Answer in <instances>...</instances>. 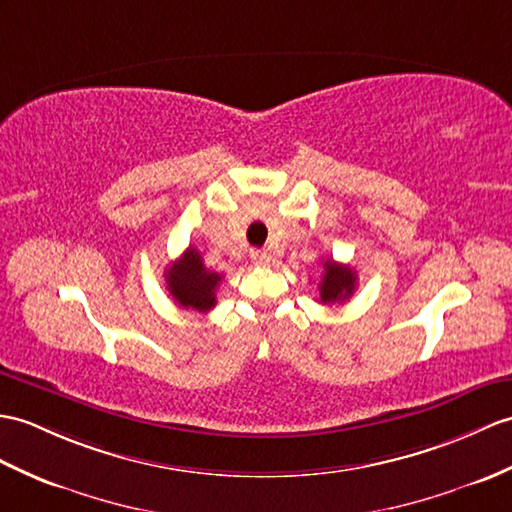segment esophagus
Wrapping results in <instances>:
<instances>
[{
  "label": "esophagus",
  "mask_w": 512,
  "mask_h": 512,
  "mask_svg": "<svg viewBox=\"0 0 512 512\" xmlns=\"http://www.w3.org/2000/svg\"><path fill=\"white\" fill-rule=\"evenodd\" d=\"M251 259H253L255 266H268L270 264V253L266 251V248H253Z\"/></svg>",
  "instance_id": "esophagus-1"
}]
</instances>
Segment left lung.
I'll list each match as a JSON object with an SVG mask.
<instances>
[{"mask_svg":"<svg viewBox=\"0 0 512 512\" xmlns=\"http://www.w3.org/2000/svg\"><path fill=\"white\" fill-rule=\"evenodd\" d=\"M323 281H320V303H340L347 301L355 290V272L349 266L336 264L334 259H327L323 264Z\"/></svg>","mask_w":512,"mask_h":512,"instance_id":"8db88e82","label":"left lung"}]
</instances>
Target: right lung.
I'll return each mask as SVG.
<instances>
[{"label":"right lung","mask_w":512,"mask_h":512,"mask_svg":"<svg viewBox=\"0 0 512 512\" xmlns=\"http://www.w3.org/2000/svg\"><path fill=\"white\" fill-rule=\"evenodd\" d=\"M222 275L211 272L202 264V257L194 246H189L181 259L165 270V283L172 299L189 310L209 312L216 307V290Z\"/></svg>","instance_id":"obj_1"}]
</instances>
